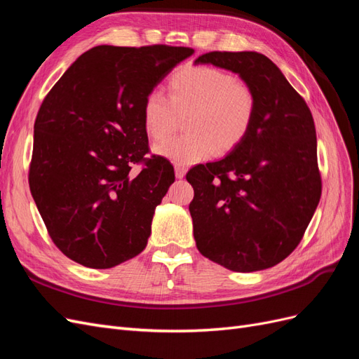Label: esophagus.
<instances>
[{
    "instance_id": "obj_1",
    "label": "esophagus",
    "mask_w": 359,
    "mask_h": 359,
    "mask_svg": "<svg viewBox=\"0 0 359 359\" xmlns=\"http://www.w3.org/2000/svg\"><path fill=\"white\" fill-rule=\"evenodd\" d=\"M186 172H187V169L184 168V166H180V165H177V166H175V175H177V178H178V180H181V178L186 177Z\"/></svg>"
}]
</instances>
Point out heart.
<instances>
[{"instance_id":"heart-1","label":"heart","mask_w":359,"mask_h":359,"mask_svg":"<svg viewBox=\"0 0 359 359\" xmlns=\"http://www.w3.org/2000/svg\"><path fill=\"white\" fill-rule=\"evenodd\" d=\"M256 114V95L250 85L211 66L184 67L169 81V99L151 91L144 102L147 135L161 142L186 118L189 135L158 145L156 153L180 166H191L229 153L248 136Z\"/></svg>"}]
</instances>
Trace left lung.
Segmentation results:
<instances>
[{
	"label": "left lung",
	"instance_id": "obj_1",
	"mask_svg": "<svg viewBox=\"0 0 359 359\" xmlns=\"http://www.w3.org/2000/svg\"><path fill=\"white\" fill-rule=\"evenodd\" d=\"M194 64L236 73L256 95L244 142L187 173L194 241L201 255L236 273L271 268L297 248L320 201L311 112L262 53L210 52Z\"/></svg>",
	"mask_w": 359,
	"mask_h": 359
}]
</instances>
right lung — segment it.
<instances>
[{"label": "right lung", "mask_w": 359, "mask_h": 359, "mask_svg": "<svg viewBox=\"0 0 359 359\" xmlns=\"http://www.w3.org/2000/svg\"><path fill=\"white\" fill-rule=\"evenodd\" d=\"M190 48L95 46L43 100L34 124L29 190L52 241L83 266L107 269L144 252L156 206L175 172L148 153L147 95ZM144 161L137 176L131 166Z\"/></svg>", "instance_id": "right-lung-1"}]
</instances>
